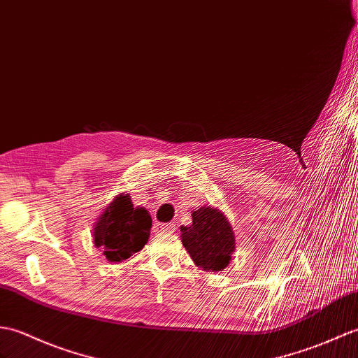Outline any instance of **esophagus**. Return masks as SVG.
Returning <instances> with one entry per match:
<instances>
[{"instance_id": "34e87169", "label": "esophagus", "mask_w": 358, "mask_h": 358, "mask_svg": "<svg viewBox=\"0 0 358 358\" xmlns=\"http://www.w3.org/2000/svg\"><path fill=\"white\" fill-rule=\"evenodd\" d=\"M155 229L159 231H163V234H173V231H176V224H172V222L157 224Z\"/></svg>"}]
</instances>
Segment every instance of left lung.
<instances>
[{
  "instance_id": "8db88e82",
  "label": "left lung",
  "mask_w": 358,
  "mask_h": 358,
  "mask_svg": "<svg viewBox=\"0 0 358 358\" xmlns=\"http://www.w3.org/2000/svg\"><path fill=\"white\" fill-rule=\"evenodd\" d=\"M181 244L198 268L222 271L231 261L236 243L231 224L217 207L203 206L192 212V222L180 227Z\"/></svg>"
}]
</instances>
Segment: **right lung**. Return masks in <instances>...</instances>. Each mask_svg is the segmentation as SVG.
I'll return each mask as SVG.
<instances>
[{
  "mask_svg": "<svg viewBox=\"0 0 358 358\" xmlns=\"http://www.w3.org/2000/svg\"><path fill=\"white\" fill-rule=\"evenodd\" d=\"M151 227V215L145 207H134L128 194H119L97 217L93 243L108 261L119 264L145 247Z\"/></svg>",
  "mask_w": 358,
  "mask_h": 358,
  "instance_id": "add662e5",
  "label": "right lung"
}]
</instances>
